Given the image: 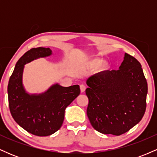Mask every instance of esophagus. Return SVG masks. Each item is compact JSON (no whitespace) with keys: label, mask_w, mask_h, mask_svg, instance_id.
Listing matches in <instances>:
<instances>
[{"label":"esophagus","mask_w":157,"mask_h":157,"mask_svg":"<svg viewBox=\"0 0 157 157\" xmlns=\"http://www.w3.org/2000/svg\"><path fill=\"white\" fill-rule=\"evenodd\" d=\"M86 86H85V85H83V84H82V85H80V91L81 92H84L85 91H86Z\"/></svg>","instance_id":"obj_1"}]
</instances>
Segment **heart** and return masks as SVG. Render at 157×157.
<instances>
[{"mask_svg": "<svg viewBox=\"0 0 157 157\" xmlns=\"http://www.w3.org/2000/svg\"><path fill=\"white\" fill-rule=\"evenodd\" d=\"M102 63V60L99 58H94L93 60H91L89 62V66H91V67H97L100 65Z\"/></svg>", "mask_w": 157, "mask_h": 157, "instance_id": "b5f03b06", "label": "heart"}]
</instances>
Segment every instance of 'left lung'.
Returning a JSON list of instances; mask_svg holds the SVG:
<instances>
[{"label": "left lung", "mask_w": 157, "mask_h": 157, "mask_svg": "<svg viewBox=\"0 0 157 157\" xmlns=\"http://www.w3.org/2000/svg\"><path fill=\"white\" fill-rule=\"evenodd\" d=\"M86 83L87 116L96 131L120 136L143 117L147 83L141 64L133 56L125 53L118 70L96 74Z\"/></svg>", "instance_id": "8db88e82"}]
</instances>
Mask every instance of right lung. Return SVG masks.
I'll list each match as a JSON object with an SVG mask.
<instances>
[{
	"label": "right lung",
	"mask_w": 157,
	"mask_h": 157,
	"mask_svg": "<svg viewBox=\"0 0 157 157\" xmlns=\"http://www.w3.org/2000/svg\"><path fill=\"white\" fill-rule=\"evenodd\" d=\"M52 55L49 48H33L19 59L8 84L9 107L15 121L30 134L49 136L58 131L64 120L65 109L80 94L78 85L52 86L41 94H29L22 84L24 65Z\"/></svg>",
	"instance_id": "right-lung-1"
}]
</instances>
